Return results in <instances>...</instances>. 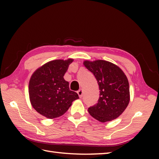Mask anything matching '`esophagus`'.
Masks as SVG:
<instances>
[{"instance_id": "esophagus-1", "label": "esophagus", "mask_w": 159, "mask_h": 159, "mask_svg": "<svg viewBox=\"0 0 159 159\" xmlns=\"http://www.w3.org/2000/svg\"><path fill=\"white\" fill-rule=\"evenodd\" d=\"M77 93H78V95H79L80 98H81L83 97V90H82V89H79V90L77 92Z\"/></svg>"}]
</instances>
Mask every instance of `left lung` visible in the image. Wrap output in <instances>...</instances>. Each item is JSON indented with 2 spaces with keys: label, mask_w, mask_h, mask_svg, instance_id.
<instances>
[{
  "label": "left lung",
  "mask_w": 159,
  "mask_h": 159,
  "mask_svg": "<svg viewBox=\"0 0 159 159\" xmlns=\"http://www.w3.org/2000/svg\"><path fill=\"white\" fill-rule=\"evenodd\" d=\"M83 64L95 76L100 89L98 102L88 108L89 114L103 123L116 119L130 101L126 76L119 67L107 61H85Z\"/></svg>",
  "instance_id": "1"
}]
</instances>
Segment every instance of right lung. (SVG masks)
<instances>
[{
    "mask_svg": "<svg viewBox=\"0 0 159 159\" xmlns=\"http://www.w3.org/2000/svg\"><path fill=\"white\" fill-rule=\"evenodd\" d=\"M72 59L54 60L45 63L32 74L29 85V98L37 112L48 119L63 116L79 99L78 94L70 90L64 74Z\"/></svg>",
    "mask_w": 159,
    "mask_h": 159,
    "instance_id": "obj_1",
    "label": "right lung"
}]
</instances>
